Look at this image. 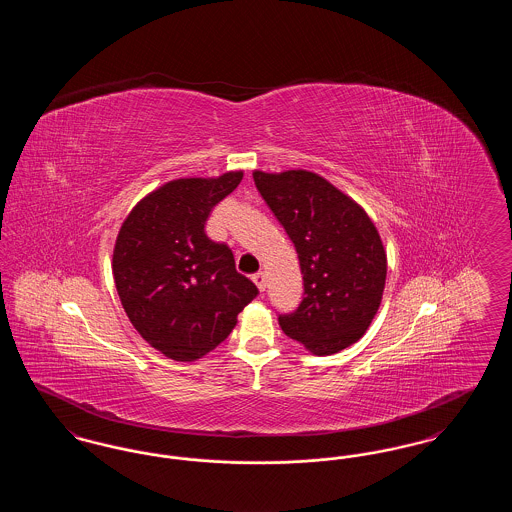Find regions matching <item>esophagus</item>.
I'll return each instance as SVG.
<instances>
[{
    "mask_svg": "<svg viewBox=\"0 0 512 512\" xmlns=\"http://www.w3.org/2000/svg\"><path fill=\"white\" fill-rule=\"evenodd\" d=\"M251 280H253V282H255V286L259 288V292H265V288H267L265 272H257V274H253V276H251Z\"/></svg>",
    "mask_w": 512,
    "mask_h": 512,
    "instance_id": "34e87169",
    "label": "esophagus"
}]
</instances>
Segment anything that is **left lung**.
Segmentation results:
<instances>
[{
	"label": "left lung",
	"mask_w": 512,
	"mask_h": 512,
	"mask_svg": "<svg viewBox=\"0 0 512 512\" xmlns=\"http://www.w3.org/2000/svg\"><path fill=\"white\" fill-rule=\"evenodd\" d=\"M255 186L295 245L303 301L280 315L284 334L313 355L363 338L382 303L388 259L365 209L309 171L253 172Z\"/></svg>",
	"instance_id": "obj_1"
}]
</instances>
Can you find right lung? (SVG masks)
<instances>
[{
  "label": "right lung",
  "instance_id": "right-lung-1",
  "mask_svg": "<svg viewBox=\"0 0 512 512\" xmlns=\"http://www.w3.org/2000/svg\"><path fill=\"white\" fill-rule=\"evenodd\" d=\"M244 172L178 178L147 194L122 222L113 276L122 307L144 340L172 361H195L234 330L257 286L232 249L207 238L213 207Z\"/></svg>",
  "mask_w": 512,
  "mask_h": 512
}]
</instances>
